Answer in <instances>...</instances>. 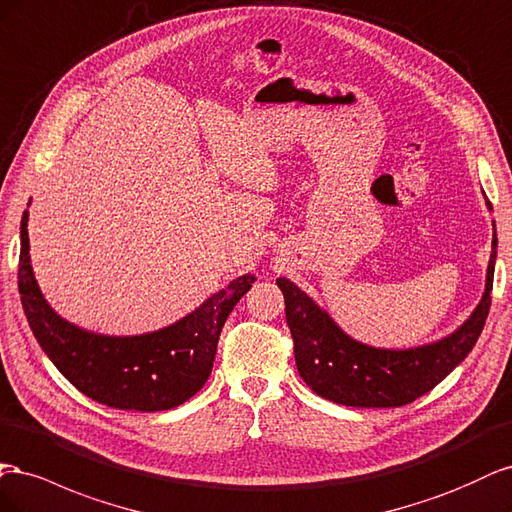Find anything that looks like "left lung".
<instances>
[{
    "label": "left lung",
    "instance_id": "1",
    "mask_svg": "<svg viewBox=\"0 0 512 512\" xmlns=\"http://www.w3.org/2000/svg\"><path fill=\"white\" fill-rule=\"evenodd\" d=\"M487 208L493 210L489 199ZM495 255L498 238L493 233L485 294L474 313L448 337L410 349H382L352 339L296 283L285 276L276 279L285 296L300 377L319 397L349 407H401L416 401L459 367L476 345L491 306Z\"/></svg>",
    "mask_w": 512,
    "mask_h": 512
}]
</instances>
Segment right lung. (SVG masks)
Wrapping results in <instances>:
<instances>
[{
  "instance_id": "1",
  "label": "right lung",
  "mask_w": 512,
  "mask_h": 512,
  "mask_svg": "<svg viewBox=\"0 0 512 512\" xmlns=\"http://www.w3.org/2000/svg\"><path fill=\"white\" fill-rule=\"evenodd\" d=\"M21 221L19 294L36 341L68 382L115 410L163 412L188 401L208 382L221 330L233 306L253 287L244 274L175 324L137 337H107L57 315L34 279Z\"/></svg>"
}]
</instances>
